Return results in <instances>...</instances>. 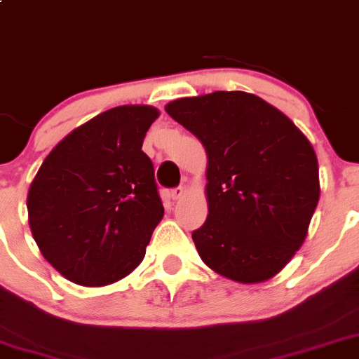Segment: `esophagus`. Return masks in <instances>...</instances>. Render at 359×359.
<instances>
[{
  "label": "esophagus",
  "mask_w": 359,
  "mask_h": 359,
  "mask_svg": "<svg viewBox=\"0 0 359 359\" xmlns=\"http://www.w3.org/2000/svg\"><path fill=\"white\" fill-rule=\"evenodd\" d=\"M184 194V187L179 186V187H173L172 191H170V196H172V200H179L180 196Z\"/></svg>",
  "instance_id": "1"
}]
</instances>
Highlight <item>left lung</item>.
<instances>
[{
  "label": "left lung",
  "instance_id": "1",
  "mask_svg": "<svg viewBox=\"0 0 359 359\" xmlns=\"http://www.w3.org/2000/svg\"><path fill=\"white\" fill-rule=\"evenodd\" d=\"M166 112L200 138L208 156V215L193 231L200 257L236 283L273 277L300 249L318 207L311 142L249 93L180 98Z\"/></svg>",
  "mask_w": 359,
  "mask_h": 359
}]
</instances>
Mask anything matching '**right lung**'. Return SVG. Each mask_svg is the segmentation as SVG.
Returning a JSON list of instances; mask_svg holds the SVG:
<instances>
[{"instance_id":"obj_1","label":"right lung","mask_w":359,"mask_h":359,"mask_svg":"<svg viewBox=\"0 0 359 359\" xmlns=\"http://www.w3.org/2000/svg\"><path fill=\"white\" fill-rule=\"evenodd\" d=\"M158 116L147 105L100 114L62 138L31 182V233L72 283L107 286L144 259L165 214L154 165L142 151Z\"/></svg>"}]
</instances>
